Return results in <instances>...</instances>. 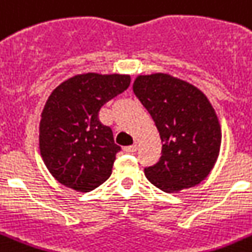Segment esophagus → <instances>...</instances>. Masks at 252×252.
Returning a JSON list of instances; mask_svg holds the SVG:
<instances>
[{
    "instance_id": "obj_1",
    "label": "esophagus",
    "mask_w": 252,
    "mask_h": 252,
    "mask_svg": "<svg viewBox=\"0 0 252 252\" xmlns=\"http://www.w3.org/2000/svg\"><path fill=\"white\" fill-rule=\"evenodd\" d=\"M124 151L129 152V154H133V152L137 151V145L134 143V145H132V146H126V147H124Z\"/></svg>"
}]
</instances>
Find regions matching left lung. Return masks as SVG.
<instances>
[{"label":"left lung","instance_id":"8db88e82","mask_svg":"<svg viewBox=\"0 0 252 252\" xmlns=\"http://www.w3.org/2000/svg\"><path fill=\"white\" fill-rule=\"evenodd\" d=\"M133 92L155 122L161 158L145 168L152 185L179 192L209 175L220 150L221 133L211 103L201 91L168 74L139 75Z\"/></svg>","mask_w":252,"mask_h":252}]
</instances>
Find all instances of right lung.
Returning <instances> with one entry per match:
<instances>
[{
    "label": "right lung",
    "instance_id": "obj_1",
    "mask_svg": "<svg viewBox=\"0 0 252 252\" xmlns=\"http://www.w3.org/2000/svg\"><path fill=\"white\" fill-rule=\"evenodd\" d=\"M129 84V75L80 74L63 82L48 97L39 124V149L61 185L90 192L111 175L120 146L98 113Z\"/></svg>",
    "mask_w": 252,
    "mask_h": 252
}]
</instances>
